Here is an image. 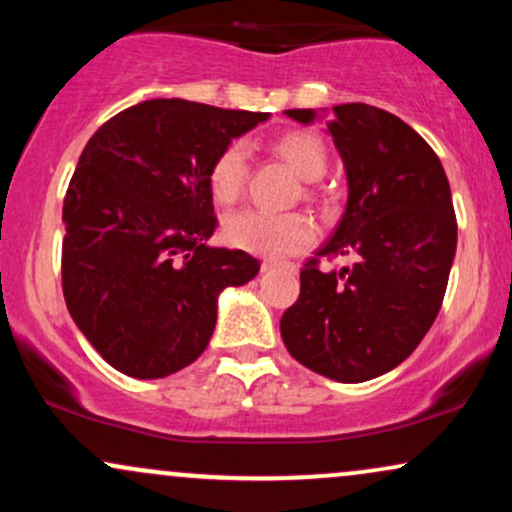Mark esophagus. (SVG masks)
I'll list each match as a JSON object with an SVG mask.
<instances>
[{
  "mask_svg": "<svg viewBox=\"0 0 512 512\" xmlns=\"http://www.w3.org/2000/svg\"><path fill=\"white\" fill-rule=\"evenodd\" d=\"M262 269H264V272H272V269H296V264H293V262H276V260H264V262H262Z\"/></svg>",
  "mask_w": 512,
  "mask_h": 512,
  "instance_id": "obj_1",
  "label": "esophagus"
}]
</instances>
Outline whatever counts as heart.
I'll use <instances>...</instances> for the list:
<instances>
[{
    "label": "heart",
    "instance_id": "1",
    "mask_svg": "<svg viewBox=\"0 0 512 512\" xmlns=\"http://www.w3.org/2000/svg\"><path fill=\"white\" fill-rule=\"evenodd\" d=\"M276 156L284 158L303 180H317L327 168V146L310 129H291L272 142ZM248 180V151L240 142H228L211 161L207 182L216 204L228 207L238 202ZM223 238L240 250L264 257H284L308 248L315 240V223L301 211L272 214V211L243 209L226 216Z\"/></svg>",
    "mask_w": 512,
    "mask_h": 512
}]
</instances>
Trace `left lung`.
Returning a JSON list of instances; mask_svg holds the SVG:
<instances>
[{
  "instance_id": "8db88e82",
  "label": "left lung",
  "mask_w": 512,
  "mask_h": 512,
  "mask_svg": "<svg viewBox=\"0 0 512 512\" xmlns=\"http://www.w3.org/2000/svg\"><path fill=\"white\" fill-rule=\"evenodd\" d=\"M315 120L313 110H286ZM327 132L342 154L349 202L332 238L301 269L281 339L305 368L363 383L397 368L431 330L457 248V219L436 151L407 122L366 103L334 105ZM322 256H354L339 273Z\"/></svg>"
}]
</instances>
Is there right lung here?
Returning a JSON list of instances; mask_svg holds the SVG:
<instances>
[{"instance_id": "obj_1", "label": "right lung", "mask_w": 512, "mask_h": 512, "mask_svg": "<svg viewBox=\"0 0 512 512\" xmlns=\"http://www.w3.org/2000/svg\"><path fill=\"white\" fill-rule=\"evenodd\" d=\"M269 113L154 98L88 139L64 197L62 291L76 327L120 373H178L207 349L216 298L260 262L211 248L207 173L231 139Z\"/></svg>"}]
</instances>
